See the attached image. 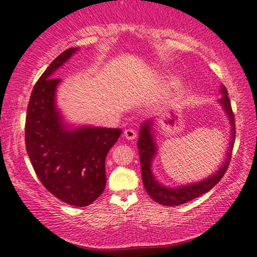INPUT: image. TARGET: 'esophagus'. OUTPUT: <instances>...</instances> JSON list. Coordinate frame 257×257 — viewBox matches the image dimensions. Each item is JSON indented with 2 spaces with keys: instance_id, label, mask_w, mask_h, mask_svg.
I'll list each match as a JSON object with an SVG mask.
<instances>
[{
  "instance_id": "esophagus-1",
  "label": "esophagus",
  "mask_w": 257,
  "mask_h": 257,
  "mask_svg": "<svg viewBox=\"0 0 257 257\" xmlns=\"http://www.w3.org/2000/svg\"><path fill=\"white\" fill-rule=\"evenodd\" d=\"M136 132L134 131V129H125L124 131V133H123V136H124V138L126 139V140H135L136 139Z\"/></svg>"
}]
</instances>
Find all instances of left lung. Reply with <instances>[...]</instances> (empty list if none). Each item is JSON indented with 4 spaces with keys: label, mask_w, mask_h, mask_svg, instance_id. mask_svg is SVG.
Wrapping results in <instances>:
<instances>
[{
    "label": "left lung",
    "mask_w": 257,
    "mask_h": 257,
    "mask_svg": "<svg viewBox=\"0 0 257 257\" xmlns=\"http://www.w3.org/2000/svg\"><path fill=\"white\" fill-rule=\"evenodd\" d=\"M220 93L222 94V97L218 100V103L223 108V110L227 115L229 119V124H230V141H229V147L227 150V155H225V160L222 162V164L218 167L216 172H214L207 179H203L197 182L183 184V186L179 187H169L164 186V184L160 183L156 180L155 175L153 173V161L155 159L157 154V145L155 141V135H154V126H155V118L147 119L141 124V129H140V138L138 141V148L140 154V161H141V172H142V181L143 186L146 188V191L148 193L150 197L157 203L163 204V206H179V204H183L189 202V201L194 200L201 195L209 191L211 188L216 186L220 182L222 176L227 172L228 164L230 162L231 157V150L234 147L235 141V118L234 114H232L230 101H229L227 89L223 84L221 85Z\"/></svg>",
    "instance_id": "1"
}]
</instances>
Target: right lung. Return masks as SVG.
<instances>
[{"label":"right lung","mask_w":257,"mask_h":257,"mask_svg":"<svg viewBox=\"0 0 257 257\" xmlns=\"http://www.w3.org/2000/svg\"><path fill=\"white\" fill-rule=\"evenodd\" d=\"M77 50H64L36 82L27 109L26 148L37 177L55 197L85 207L103 193L105 156L122 131L74 126L57 108L56 90L62 80L54 73Z\"/></svg>","instance_id":"obj_1"}]
</instances>
